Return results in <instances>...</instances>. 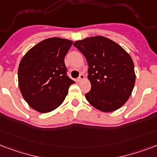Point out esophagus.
Wrapping results in <instances>:
<instances>
[{
  "instance_id": "1",
  "label": "esophagus",
  "mask_w": 157,
  "mask_h": 157,
  "mask_svg": "<svg viewBox=\"0 0 157 157\" xmlns=\"http://www.w3.org/2000/svg\"><path fill=\"white\" fill-rule=\"evenodd\" d=\"M84 79H85V76H84L82 73H81L80 74V76H79L78 78L76 79V81H77V82H80V81H81L82 80H84Z\"/></svg>"
}]
</instances>
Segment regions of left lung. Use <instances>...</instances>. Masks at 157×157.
I'll use <instances>...</instances> for the list:
<instances>
[{
	"label": "left lung",
	"instance_id": "obj_1",
	"mask_svg": "<svg viewBox=\"0 0 157 157\" xmlns=\"http://www.w3.org/2000/svg\"><path fill=\"white\" fill-rule=\"evenodd\" d=\"M86 57L91 90L86 98L93 107L110 112L122 107L135 83L133 60L123 48L104 36H92L74 42Z\"/></svg>",
	"mask_w": 157,
	"mask_h": 157
}]
</instances>
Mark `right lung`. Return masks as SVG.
I'll return each mask as SVG.
<instances>
[{"label": "right lung", "instance_id": "obj_1", "mask_svg": "<svg viewBox=\"0 0 157 157\" xmlns=\"http://www.w3.org/2000/svg\"><path fill=\"white\" fill-rule=\"evenodd\" d=\"M71 40L48 38L28 50L18 70V86L31 107L41 113L50 112L61 105L69 86L75 83L67 74L64 58Z\"/></svg>", "mask_w": 157, "mask_h": 157}]
</instances>
